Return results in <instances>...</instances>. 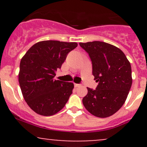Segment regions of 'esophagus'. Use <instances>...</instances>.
Instances as JSON below:
<instances>
[{"label": "esophagus", "mask_w": 147, "mask_h": 147, "mask_svg": "<svg viewBox=\"0 0 147 147\" xmlns=\"http://www.w3.org/2000/svg\"><path fill=\"white\" fill-rule=\"evenodd\" d=\"M74 85H75V88H77V87H79V86H80V84H74Z\"/></svg>", "instance_id": "34e87169"}]
</instances>
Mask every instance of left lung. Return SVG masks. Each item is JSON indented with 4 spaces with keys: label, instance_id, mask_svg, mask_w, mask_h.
I'll use <instances>...</instances> for the list:
<instances>
[{
    "label": "left lung",
    "instance_id": "left-lung-1",
    "mask_svg": "<svg viewBox=\"0 0 147 147\" xmlns=\"http://www.w3.org/2000/svg\"><path fill=\"white\" fill-rule=\"evenodd\" d=\"M88 54L92 75L98 85L95 90L87 88L82 99L86 109L96 117H109L125 102L132 85L131 63L120 49L102 41L79 43Z\"/></svg>",
    "mask_w": 147,
    "mask_h": 147
}]
</instances>
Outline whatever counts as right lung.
Instances as JSON below:
<instances>
[{"mask_svg": "<svg viewBox=\"0 0 147 147\" xmlns=\"http://www.w3.org/2000/svg\"><path fill=\"white\" fill-rule=\"evenodd\" d=\"M75 42L43 41L35 43L21 59L18 82L24 99L37 114L50 116L65 106L74 84L55 80L67 55L77 48Z\"/></svg>", "mask_w": 147, "mask_h": 147, "instance_id": "add662e5", "label": "right lung"}]
</instances>
